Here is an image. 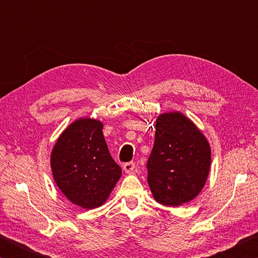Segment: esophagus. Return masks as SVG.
Segmentation results:
<instances>
[{
	"instance_id": "34e87169",
	"label": "esophagus",
	"mask_w": 258,
	"mask_h": 258,
	"mask_svg": "<svg viewBox=\"0 0 258 258\" xmlns=\"http://www.w3.org/2000/svg\"><path fill=\"white\" fill-rule=\"evenodd\" d=\"M125 173H132L135 168V163L134 161H128V163H125L123 166Z\"/></svg>"
}]
</instances>
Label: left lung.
I'll return each instance as SVG.
<instances>
[{
	"instance_id": "8db88e82",
	"label": "left lung",
	"mask_w": 258,
	"mask_h": 258,
	"mask_svg": "<svg viewBox=\"0 0 258 258\" xmlns=\"http://www.w3.org/2000/svg\"><path fill=\"white\" fill-rule=\"evenodd\" d=\"M211 167V147L197 126L178 111L156 120L155 145L147 163L148 184L165 206H181L197 197Z\"/></svg>"
}]
</instances>
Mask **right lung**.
<instances>
[{"mask_svg":"<svg viewBox=\"0 0 258 258\" xmlns=\"http://www.w3.org/2000/svg\"><path fill=\"white\" fill-rule=\"evenodd\" d=\"M100 120L80 118L63 131L51 152L55 184L84 209L103 205L121 176L109 152Z\"/></svg>","mask_w":258,"mask_h":258,"instance_id":"add662e5","label":"right lung"}]
</instances>
